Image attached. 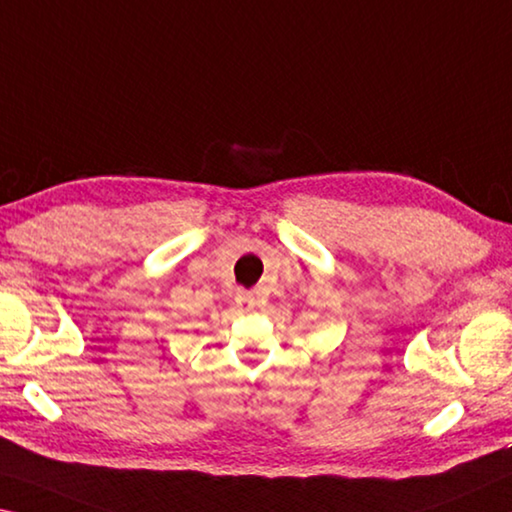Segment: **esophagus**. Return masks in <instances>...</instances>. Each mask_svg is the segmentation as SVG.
I'll use <instances>...</instances> for the list:
<instances>
[{
    "label": "esophagus",
    "mask_w": 512,
    "mask_h": 512,
    "mask_svg": "<svg viewBox=\"0 0 512 512\" xmlns=\"http://www.w3.org/2000/svg\"><path fill=\"white\" fill-rule=\"evenodd\" d=\"M239 305H241L246 312L257 310V307H259L257 291H241V294H239Z\"/></svg>",
    "instance_id": "1"
}]
</instances>
